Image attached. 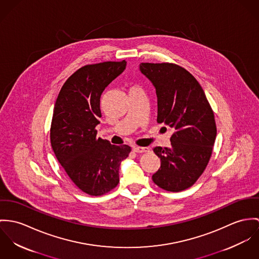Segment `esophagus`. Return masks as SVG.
I'll list each match as a JSON object with an SVG mask.
<instances>
[{
	"mask_svg": "<svg viewBox=\"0 0 259 259\" xmlns=\"http://www.w3.org/2000/svg\"><path fill=\"white\" fill-rule=\"evenodd\" d=\"M133 151L136 152V153H146L149 151V148L147 147H137V146H134L133 147Z\"/></svg>",
	"mask_w": 259,
	"mask_h": 259,
	"instance_id": "obj_1",
	"label": "esophagus"
}]
</instances>
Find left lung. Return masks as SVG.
<instances>
[{"mask_svg":"<svg viewBox=\"0 0 259 259\" xmlns=\"http://www.w3.org/2000/svg\"><path fill=\"white\" fill-rule=\"evenodd\" d=\"M140 70L156 88L157 122L174 130L171 148H153L161 167L152 180L165 191H184L198 181L212 154L217 137L213 111L201 84L184 67L142 62Z\"/></svg>","mask_w":259,"mask_h":259,"instance_id":"1","label":"left lung"}]
</instances>
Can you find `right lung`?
I'll return each instance as SVG.
<instances>
[{
	"label": "right lung",
	"instance_id": "right-lung-1",
	"mask_svg": "<svg viewBox=\"0 0 259 259\" xmlns=\"http://www.w3.org/2000/svg\"><path fill=\"white\" fill-rule=\"evenodd\" d=\"M125 67V60L84 65L67 78L56 101L50 134L53 150L73 184L90 196L116 188L120 163L131 152L128 145L97 138L95 129L101 94Z\"/></svg>",
	"mask_w": 259,
	"mask_h": 259
}]
</instances>
